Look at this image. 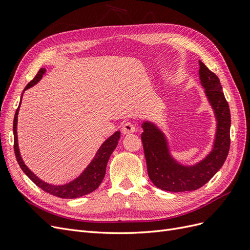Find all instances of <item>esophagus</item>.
Listing matches in <instances>:
<instances>
[{
  "instance_id": "esophagus-1",
  "label": "esophagus",
  "mask_w": 250,
  "mask_h": 250,
  "mask_svg": "<svg viewBox=\"0 0 250 250\" xmlns=\"http://www.w3.org/2000/svg\"><path fill=\"white\" fill-rule=\"evenodd\" d=\"M135 131H136V127L132 123H125L123 125V126H121V132H123V134H125V135L134 133Z\"/></svg>"
}]
</instances>
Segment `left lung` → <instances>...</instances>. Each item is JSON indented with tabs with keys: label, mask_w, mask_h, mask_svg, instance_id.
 <instances>
[{
	"label": "left lung",
	"mask_w": 250,
	"mask_h": 250,
	"mask_svg": "<svg viewBox=\"0 0 250 250\" xmlns=\"http://www.w3.org/2000/svg\"><path fill=\"white\" fill-rule=\"evenodd\" d=\"M200 80L216 120L212 149L194 165L182 164L172 156L168 138L150 120L142 124V140L151 182L169 192L193 191L203 187L226 161L230 146V111L217 76L200 61Z\"/></svg>",
	"instance_id": "obj_1"
}]
</instances>
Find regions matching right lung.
Segmentation results:
<instances>
[{"instance_id": "add662e5", "label": "right lung", "mask_w": 250, "mask_h": 250, "mask_svg": "<svg viewBox=\"0 0 250 250\" xmlns=\"http://www.w3.org/2000/svg\"><path fill=\"white\" fill-rule=\"evenodd\" d=\"M45 72H46L45 68H41L36 75L35 78L31 80L26 86H25L23 93L26 91V89L33 87L35 84H37V83L41 80ZM21 101H22V97H21ZM20 104H19V107L17 108L16 114H15V119H14V136H15L14 149H15V154L17 157L18 164L23 170L24 173L26 174L38 187L47 192L49 194H53L55 196H58L61 198H77V197L91 193V192L97 189L104 178L108 158H110L113 151L118 145V140L120 138V131L115 132L113 135L108 137L105 142L100 146L98 151L96 152L93 161L87 165V167L83 170L82 173L79 176H77L75 180L70 181L69 183H66L64 185L48 184L46 182L40 180V178L38 177L26 165H25V163L22 159V156L20 154V150H19V144H18V133H17L18 114H19V108H20Z\"/></svg>"}]
</instances>
